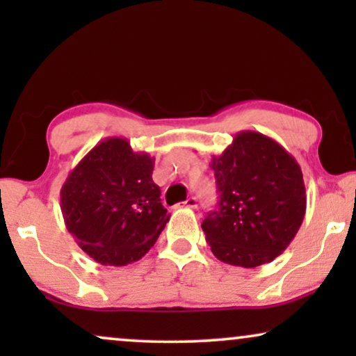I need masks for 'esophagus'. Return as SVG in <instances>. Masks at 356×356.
<instances>
[{
    "instance_id": "34e87169",
    "label": "esophagus",
    "mask_w": 356,
    "mask_h": 356,
    "mask_svg": "<svg viewBox=\"0 0 356 356\" xmlns=\"http://www.w3.org/2000/svg\"><path fill=\"white\" fill-rule=\"evenodd\" d=\"M184 207H189V209H197V199L196 197H189L184 201Z\"/></svg>"
}]
</instances>
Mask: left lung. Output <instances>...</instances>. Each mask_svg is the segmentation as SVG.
Returning a JSON list of instances; mask_svg holds the SVG:
<instances>
[{"label":"left lung","instance_id":"8db88e82","mask_svg":"<svg viewBox=\"0 0 356 356\" xmlns=\"http://www.w3.org/2000/svg\"><path fill=\"white\" fill-rule=\"evenodd\" d=\"M218 204L202 232L218 261L257 267L274 261L293 240L306 212L303 173L274 139L241 131L212 155Z\"/></svg>","mask_w":356,"mask_h":356}]
</instances>
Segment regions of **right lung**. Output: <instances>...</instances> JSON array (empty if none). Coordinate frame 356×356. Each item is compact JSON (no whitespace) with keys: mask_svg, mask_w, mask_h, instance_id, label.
<instances>
[{"mask_svg":"<svg viewBox=\"0 0 356 356\" xmlns=\"http://www.w3.org/2000/svg\"><path fill=\"white\" fill-rule=\"evenodd\" d=\"M155 159L124 138H106L67 175L61 212L81 250L102 266H128L155 245L170 220L152 181Z\"/></svg>","mask_w":356,"mask_h":356,"instance_id":"1","label":"right lung"}]
</instances>
